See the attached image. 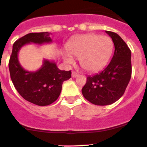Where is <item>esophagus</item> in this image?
<instances>
[{"label":"esophagus","instance_id":"1","mask_svg":"<svg viewBox=\"0 0 147 147\" xmlns=\"http://www.w3.org/2000/svg\"><path fill=\"white\" fill-rule=\"evenodd\" d=\"M78 76H79V74H78L77 73L75 72V71H73L72 72V77L73 78H76V77H77Z\"/></svg>","mask_w":147,"mask_h":147}]
</instances>
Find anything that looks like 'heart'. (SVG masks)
Masks as SVG:
<instances>
[{
    "label": "heart",
    "instance_id": "b5f03b06",
    "mask_svg": "<svg viewBox=\"0 0 147 147\" xmlns=\"http://www.w3.org/2000/svg\"><path fill=\"white\" fill-rule=\"evenodd\" d=\"M70 55L79 58L80 65L89 72H95L107 65L113 50V42L108 36L87 34L76 36L65 45ZM64 59L68 63L73 62L69 54H65Z\"/></svg>",
    "mask_w": 147,
    "mask_h": 147
}]
</instances>
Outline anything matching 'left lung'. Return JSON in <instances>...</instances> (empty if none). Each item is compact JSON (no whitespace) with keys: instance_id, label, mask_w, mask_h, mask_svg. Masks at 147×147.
Masks as SVG:
<instances>
[{"instance_id":"8db88e82","label":"left lung","mask_w":147,"mask_h":147,"mask_svg":"<svg viewBox=\"0 0 147 147\" xmlns=\"http://www.w3.org/2000/svg\"><path fill=\"white\" fill-rule=\"evenodd\" d=\"M106 33L114 43L113 57L103 71L87 77L82 90L88 101L101 106L111 105L123 96L132 74L130 49L119 34L109 31Z\"/></svg>"}]
</instances>
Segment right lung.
Returning <instances> with one entry per match:
<instances>
[{
	"label": "right lung",
	"mask_w": 147,
	"mask_h": 147,
	"mask_svg": "<svg viewBox=\"0 0 147 147\" xmlns=\"http://www.w3.org/2000/svg\"><path fill=\"white\" fill-rule=\"evenodd\" d=\"M49 32L29 33L13 44L9 69L13 85L19 94L28 102L46 106L57 99L63 82L71 77V71H61L54 62L44 60L42 67L35 72L26 71L18 61L20 49L27 43L51 42Z\"/></svg>",
	"instance_id": "obj_1"
}]
</instances>
